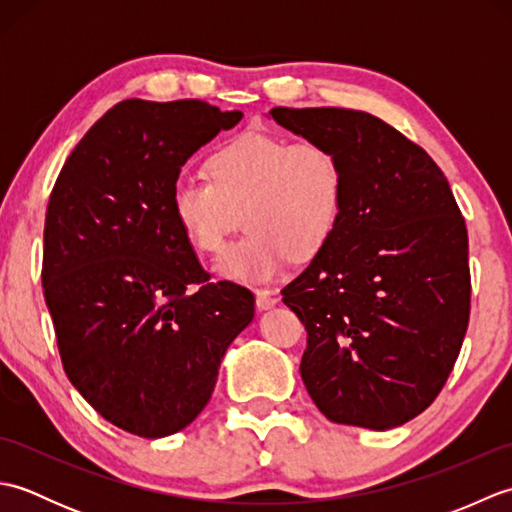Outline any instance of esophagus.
Instances as JSON below:
<instances>
[{
    "label": "esophagus",
    "mask_w": 512,
    "mask_h": 512,
    "mask_svg": "<svg viewBox=\"0 0 512 512\" xmlns=\"http://www.w3.org/2000/svg\"><path fill=\"white\" fill-rule=\"evenodd\" d=\"M255 299H257V308L259 310H270L277 306V292L275 290H257L255 292Z\"/></svg>",
    "instance_id": "34e87169"
}]
</instances>
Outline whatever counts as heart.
<instances>
[{
	"label": "heart",
	"mask_w": 512,
	"mask_h": 512,
	"mask_svg": "<svg viewBox=\"0 0 512 512\" xmlns=\"http://www.w3.org/2000/svg\"><path fill=\"white\" fill-rule=\"evenodd\" d=\"M209 178L178 176L171 213L202 253L222 250L244 224L248 233L217 259V277L264 284L290 257L317 255L330 242L343 211V169L317 140L244 132L213 151Z\"/></svg>",
	"instance_id": "heart-1"
}]
</instances>
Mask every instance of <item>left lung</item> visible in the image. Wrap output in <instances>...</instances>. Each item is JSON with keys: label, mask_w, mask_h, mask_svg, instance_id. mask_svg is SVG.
Instances as JSON below:
<instances>
[{"label": "left lung", "mask_w": 512, "mask_h": 512, "mask_svg": "<svg viewBox=\"0 0 512 512\" xmlns=\"http://www.w3.org/2000/svg\"><path fill=\"white\" fill-rule=\"evenodd\" d=\"M268 118L332 149L343 211L330 242L281 290L308 330L301 378L336 424L400 427L447 383L469 325V237L444 173L380 118L273 107Z\"/></svg>", "instance_id": "obj_1"}]
</instances>
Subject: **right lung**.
<instances>
[{
	"instance_id": "obj_1",
	"label": "right lung",
	"mask_w": 512,
	"mask_h": 512,
	"mask_svg": "<svg viewBox=\"0 0 512 512\" xmlns=\"http://www.w3.org/2000/svg\"><path fill=\"white\" fill-rule=\"evenodd\" d=\"M202 101L127 99L65 160L43 228V297L63 369L116 427L165 438L200 416L253 292L209 284L171 213L195 151L242 121Z\"/></svg>"
}]
</instances>
